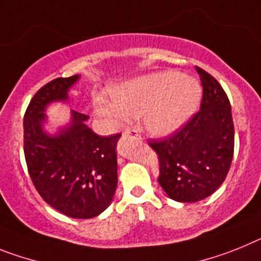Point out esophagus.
Masks as SVG:
<instances>
[{
	"label": "esophagus",
	"mask_w": 261,
	"mask_h": 261,
	"mask_svg": "<svg viewBox=\"0 0 261 261\" xmlns=\"http://www.w3.org/2000/svg\"><path fill=\"white\" fill-rule=\"evenodd\" d=\"M124 137H133V138H140V135L139 134H138V131L137 130H126L124 131V134H123Z\"/></svg>",
	"instance_id": "esophagus-1"
}]
</instances>
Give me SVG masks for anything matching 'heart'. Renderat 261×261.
<instances>
[{
	"label": "heart",
	"instance_id": "b5f03b06",
	"mask_svg": "<svg viewBox=\"0 0 261 261\" xmlns=\"http://www.w3.org/2000/svg\"><path fill=\"white\" fill-rule=\"evenodd\" d=\"M113 102L94 101L98 114L115 122L144 115V122L155 135H169L180 128L196 112L201 88L192 77L165 71L130 81L112 92Z\"/></svg>",
	"mask_w": 261,
	"mask_h": 261
}]
</instances>
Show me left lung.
I'll return each instance as SVG.
<instances>
[{
    "mask_svg": "<svg viewBox=\"0 0 261 261\" xmlns=\"http://www.w3.org/2000/svg\"><path fill=\"white\" fill-rule=\"evenodd\" d=\"M202 84L198 112L163 139H148L159 159V184L178 202L212 196L225 181L234 156V122L221 84L196 67Z\"/></svg>",
    "mask_w": 261,
    "mask_h": 261,
    "instance_id": "obj_1",
    "label": "left lung"
}]
</instances>
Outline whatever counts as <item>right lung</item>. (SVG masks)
<instances>
[{
	"label": "right lung",
	"instance_id": "obj_1",
	"mask_svg": "<svg viewBox=\"0 0 261 261\" xmlns=\"http://www.w3.org/2000/svg\"><path fill=\"white\" fill-rule=\"evenodd\" d=\"M79 76L58 77L34 94L23 117V151L34 187L54 209L71 218L97 217L110 205L117 188V151L121 134L101 137L88 115L72 110V123L56 137L42 131L44 109L67 99Z\"/></svg>",
	"mask_w": 261,
	"mask_h": 261
}]
</instances>
